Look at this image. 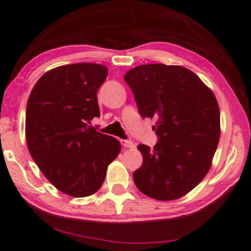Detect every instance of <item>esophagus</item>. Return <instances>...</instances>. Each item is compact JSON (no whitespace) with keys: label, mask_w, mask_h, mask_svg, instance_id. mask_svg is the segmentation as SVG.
Masks as SVG:
<instances>
[{"label":"esophagus","mask_w":251,"mask_h":251,"mask_svg":"<svg viewBox=\"0 0 251 251\" xmlns=\"http://www.w3.org/2000/svg\"><path fill=\"white\" fill-rule=\"evenodd\" d=\"M121 144L126 149H133L134 147V143L129 140H121Z\"/></svg>","instance_id":"obj_1"}]
</instances>
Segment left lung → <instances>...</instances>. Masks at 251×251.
<instances>
[{
    "label": "left lung",
    "mask_w": 251,
    "mask_h": 251,
    "mask_svg": "<svg viewBox=\"0 0 251 251\" xmlns=\"http://www.w3.org/2000/svg\"><path fill=\"white\" fill-rule=\"evenodd\" d=\"M124 80L141 116L155 118L158 137L153 149L137 146L143 164L133 174L135 184L156 200L181 198L211 166L220 137L217 99L196 74L180 66L142 65L127 71Z\"/></svg>",
    "instance_id": "1"
}]
</instances>
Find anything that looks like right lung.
<instances>
[{
	"mask_svg": "<svg viewBox=\"0 0 251 251\" xmlns=\"http://www.w3.org/2000/svg\"><path fill=\"white\" fill-rule=\"evenodd\" d=\"M107 74L96 63L57 67L39 79L27 99L31 156L55 188L75 198L97 192L121 152L119 141L90 126L99 117L97 91Z\"/></svg>",
	"mask_w": 251,
	"mask_h": 251,
	"instance_id": "add662e5",
	"label": "right lung"
}]
</instances>
